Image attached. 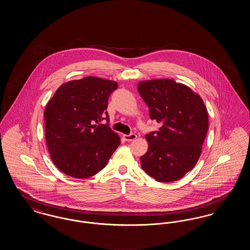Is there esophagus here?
I'll list each match as a JSON object with an SVG mask.
<instances>
[{
    "instance_id": "obj_1",
    "label": "esophagus",
    "mask_w": 250,
    "mask_h": 250,
    "mask_svg": "<svg viewBox=\"0 0 250 250\" xmlns=\"http://www.w3.org/2000/svg\"><path fill=\"white\" fill-rule=\"evenodd\" d=\"M124 139H125L126 142H132V141H134V140L137 139V135H135V134L124 135Z\"/></svg>"
}]
</instances>
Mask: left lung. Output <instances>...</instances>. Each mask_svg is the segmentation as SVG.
Wrapping results in <instances>:
<instances>
[{"label":"left lung","instance_id":"8db88e82","mask_svg":"<svg viewBox=\"0 0 250 250\" xmlns=\"http://www.w3.org/2000/svg\"><path fill=\"white\" fill-rule=\"evenodd\" d=\"M138 92L151 120L162 125L145 136L148 151L141 157L143 170L157 182L184 177L202 153L208 131V112L201 96L185 84L159 79L141 82Z\"/></svg>","mask_w":250,"mask_h":250}]
</instances>
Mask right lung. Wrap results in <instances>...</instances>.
<instances>
[{
    "instance_id": "obj_1",
    "label": "right lung",
    "mask_w": 250,
    "mask_h": 250,
    "mask_svg": "<svg viewBox=\"0 0 250 250\" xmlns=\"http://www.w3.org/2000/svg\"><path fill=\"white\" fill-rule=\"evenodd\" d=\"M113 81L86 77L61 85L45 108V136L51 160L71 177L89 178L103 169L121 143L106 125Z\"/></svg>"
}]
</instances>
